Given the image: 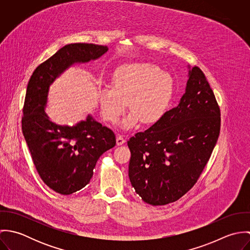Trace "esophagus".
Returning <instances> with one entry per match:
<instances>
[{"label":"esophagus","instance_id":"34e87169","mask_svg":"<svg viewBox=\"0 0 250 250\" xmlns=\"http://www.w3.org/2000/svg\"><path fill=\"white\" fill-rule=\"evenodd\" d=\"M125 139L122 137V136H120V135H118L117 136V138H116V144L117 145H122V144H124L125 143Z\"/></svg>","mask_w":250,"mask_h":250}]
</instances>
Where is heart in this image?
<instances>
[{
    "mask_svg": "<svg viewBox=\"0 0 250 250\" xmlns=\"http://www.w3.org/2000/svg\"><path fill=\"white\" fill-rule=\"evenodd\" d=\"M172 92L169 73L150 63L127 64L114 73L111 88L100 89L101 113L106 121L115 123L128 104L131 111L121 121L122 128H134L140 121L151 126L164 117Z\"/></svg>",
    "mask_w": 250,
    "mask_h": 250,
    "instance_id": "heart-1",
    "label": "heart"
}]
</instances>
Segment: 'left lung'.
Returning <instances> with one entry per match:
<instances>
[{
  "label": "left lung",
  "mask_w": 250,
  "mask_h": 250,
  "mask_svg": "<svg viewBox=\"0 0 250 250\" xmlns=\"http://www.w3.org/2000/svg\"><path fill=\"white\" fill-rule=\"evenodd\" d=\"M188 69L178 106L127 143L131 184L153 206L174 202L194 186L219 136L220 110L214 92L198 67Z\"/></svg>",
  "instance_id": "1"
}]
</instances>
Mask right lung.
<instances>
[{
  "mask_svg": "<svg viewBox=\"0 0 250 250\" xmlns=\"http://www.w3.org/2000/svg\"><path fill=\"white\" fill-rule=\"evenodd\" d=\"M107 50V46L96 44L65 45L36 68L28 83L23 135L42 181L63 195L89 183L98 159L116 141L113 132L91 114L73 126L52 121L46 113L50 86L69 67L98 60Z\"/></svg>",
  "mask_w": 250,
  "mask_h": 250,
  "instance_id": "obj_1",
  "label": "right lung"
}]
</instances>
